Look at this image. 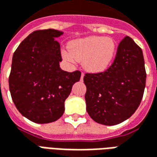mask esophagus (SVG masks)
<instances>
[{"label":"esophagus","mask_w":157,"mask_h":157,"mask_svg":"<svg viewBox=\"0 0 157 157\" xmlns=\"http://www.w3.org/2000/svg\"><path fill=\"white\" fill-rule=\"evenodd\" d=\"M84 73H82V74H81V80H83V78H84Z\"/></svg>","instance_id":"esophagus-1"}]
</instances>
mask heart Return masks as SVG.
I'll list each match as a JSON object with an SVG mask.
<instances>
[{
	"label": "heart",
	"instance_id": "obj_1",
	"mask_svg": "<svg viewBox=\"0 0 157 157\" xmlns=\"http://www.w3.org/2000/svg\"><path fill=\"white\" fill-rule=\"evenodd\" d=\"M68 48L62 52L63 59L73 63L83 61L84 67L93 73H101L107 69L117 52L115 41L111 38L100 36L71 41Z\"/></svg>",
	"mask_w": 157,
	"mask_h": 157
}]
</instances>
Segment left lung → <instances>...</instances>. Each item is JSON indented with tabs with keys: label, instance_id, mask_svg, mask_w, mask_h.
<instances>
[{
	"label": "left lung",
	"instance_id": "1",
	"mask_svg": "<svg viewBox=\"0 0 157 157\" xmlns=\"http://www.w3.org/2000/svg\"><path fill=\"white\" fill-rule=\"evenodd\" d=\"M146 80L144 56L128 36L118 45L116 57L103 73H86V110L103 125H116L134 114L140 104Z\"/></svg>",
	"mask_w": 157,
	"mask_h": 157
}]
</instances>
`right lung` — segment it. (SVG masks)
<instances>
[{
  "label": "right lung",
  "instance_id": "1",
  "mask_svg": "<svg viewBox=\"0 0 157 157\" xmlns=\"http://www.w3.org/2000/svg\"><path fill=\"white\" fill-rule=\"evenodd\" d=\"M63 32L36 30L24 39L14 52L9 89L18 112L36 123L55 122L63 116L64 102L80 71L61 69L60 44L55 38Z\"/></svg>",
  "mask_w": 157,
  "mask_h": 157
}]
</instances>
